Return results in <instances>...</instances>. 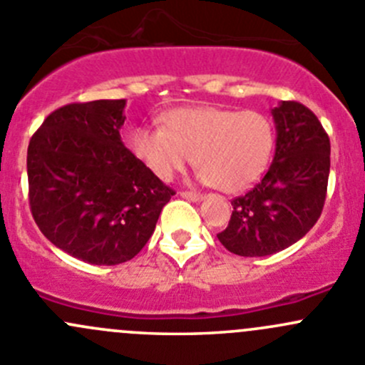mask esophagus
<instances>
[{
    "label": "esophagus",
    "instance_id": "obj_1",
    "mask_svg": "<svg viewBox=\"0 0 365 365\" xmlns=\"http://www.w3.org/2000/svg\"><path fill=\"white\" fill-rule=\"evenodd\" d=\"M180 196L185 197V200H189V201H201V200H203V194L192 192V190H182V192H180Z\"/></svg>",
    "mask_w": 365,
    "mask_h": 365
}]
</instances>
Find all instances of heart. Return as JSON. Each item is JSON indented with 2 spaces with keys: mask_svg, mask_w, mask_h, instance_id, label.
<instances>
[{
  "mask_svg": "<svg viewBox=\"0 0 365 365\" xmlns=\"http://www.w3.org/2000/svg\"><path fill=\"white\" fill-rule=\"evenodd\" d=\"M160 121L162 127L139 125L130 132L132 152L160 180H171L194 157L205 183L240 192L263 175L274 152V123L259 111L176 108Z\"/></svg>",
  "mask_w": 365,
  "mask_h": 365,
  "instance_id": "b5f03b06",
  "label": "heart"
}]
</instances>
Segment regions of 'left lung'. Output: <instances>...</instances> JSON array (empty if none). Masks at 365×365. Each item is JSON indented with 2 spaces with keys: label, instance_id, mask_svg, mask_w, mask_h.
<instances>
[{
  "label": "left lung",
  "instance_id": "left-lung-1",
  "mask_svg": "<svg viewBox=\"0 0 365 365\" xmlns=\"http://www.w3.org/2000/svg\"><path fill=\"white\" fill-rule=\"evenodd\" d=\"M275 155L263 178L231 201L230 224L217 235L238 256H270L289 247L318 222L327 197L330 139L316 114L295 101L272 109Z\"/></svg>",
  "mask_w": 365,
  "mask_h": 365
}]
</instances>
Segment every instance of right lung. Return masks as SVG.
Listing matches in <instances>:
<instances>
[{
	"instance_id": "1",
	"label": "right lung",
	"mask_w": 365,
	"mask_h": 365,
	"mask_svg": "<svg viewBox=\"0 0 365 365\" xmlns=\"http://www.w3.org/2000/svg\"><path fill=\"white\" fill-rule=\"evenodd\" d=\"M125 101L56 109L28 146L29 208L43 237L91 264L132 259L175 190L121 143Z\"/></svg>"
}]
</instances>
